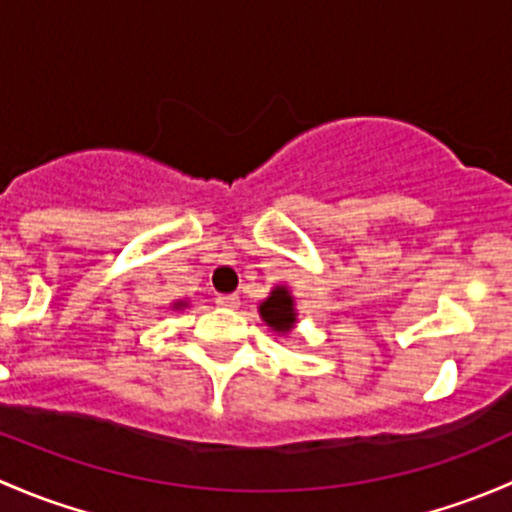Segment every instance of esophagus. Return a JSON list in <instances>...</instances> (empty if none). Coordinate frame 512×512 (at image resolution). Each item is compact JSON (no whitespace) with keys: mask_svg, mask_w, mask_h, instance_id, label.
Returning a JSON list of instances; mask_svg holds the SVG:
<instances>
[{"mask_svg":"<svg viewBox=\"0 0 512 512\" xmlns=\"http://www.w3.org/2000/svg\"><path fill=\"white\" fill-rule=\"evenodd\" d=\"M215 304L225 309H235L240 307V297H237V294H218V297H215Z\"/></svg>","mask_w":512,"mask_h":512,"instance_id":"1","label":"esophagus"}]
</instances>
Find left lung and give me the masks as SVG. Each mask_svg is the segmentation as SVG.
<instances>
[{
    "label": "left lung",
    "mask_w": 512,
    "mask_h": 512,
    "mask_svg": "<svg viewBox=\"0 0 512 512\" xmlns=\"http://www.w3.org/2000/svg\"><path fill=\"white\" fill-rule=\"evenodd\" d=\"M257 312H260L262 322H265L277 337H289L294 324H297V307H294V297L287 285L272 287L267 299L260 302Z\"/></svg>",
    "instance_id": "obj_1"
}]
</instances>
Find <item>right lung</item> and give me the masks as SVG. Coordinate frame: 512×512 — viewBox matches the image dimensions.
<instances>
[{
    "instance_id": "right-lung-1",
    "label": "right lung",
    "mask_w": 512,
    "mask_h": 512,
    "mask_svg": "<svg viewBox=\"0 0 512 512\" xmlns=\"http://www.w3.org/2000/svg\"><path fill=\"white\" fill-rule=\"evenodd\" d=\"M188 307V302H183V299H178V302H173V309H185Z\"/></svg>"
}]
</instances>
